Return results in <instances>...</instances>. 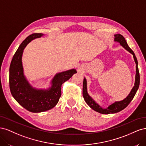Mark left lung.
<instances>
[{
	"mask_svg": "<svg viewBox=\"0 0 146 146\" xmlns=\"http://www.w3.org/2000/svg\"><path fill=\"white\" fill-rule=\"evenodd\" d=\"M114 41L119 42L121 44V45L124 47L125 49L129 51L130 53L133 55V58L135 61L136 63V78H135V86L132 88L131 92L127 98L123 99L122 101L119 102H115L112 105H110L108 108L106 109H104L102 108L100 106H99L98 104L96 103V102L92 99L91 97L88 95L87 92V87H86V80L85 78L83 80V98L85 99L86 103L90 106V107L95 110L96 111L100 113L101 114H111V113H116L122 111V110L125 108L130 103V102L133 99L134 96H135L137 90H138V88L139 86V82H140V76H139V72L138 69V61H137L136 57L134 54L133 51L132 50L131 48L128 46L127 43L125 41V39L122 35L120 34H117L114 35Z\"/></svg>",
	"mask_w": 146,
	"mask_h": 146,
	"instance_id": "1",
	"label": "left lung"
}]
</instances>
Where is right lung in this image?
<instances>
[{"mask_svg":"<svg viewBox=\"0 0 146 146\" xmlns=\"http://www.w3.org/2000/svg\"><path fill=\"white\" fill-rule=\"evenodd\" d=\"M42 33H33L21 43L13 56L10 66L9 83L11 93L22 107L32 113H40L54 108L61 95V85L68 80L76 69L56 74L52 85L48 90H37L30 85L24 76L22 55L25 46L33 39L42 36Z\"/></svg>","mask_w":146,"mask_h":146,"instance_id":"obj_1","label":"right lung"}]
</instances>
